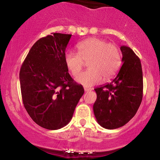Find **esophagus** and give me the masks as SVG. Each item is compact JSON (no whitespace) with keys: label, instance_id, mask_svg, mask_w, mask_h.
<instances>
[{"label":"esophagus","instance_id":"1","mask_svg":"<svg viewBox=\"0 0 160 160\" xmlns=\"http://www.w3.org/2000/svg\"><path fill=\"white\" fill-rule=\"evenodd\" d=\"M92 89L90 88H87V87H84V91L85 92H89V91H91Z\"/></svg>","mask_w":160,"mask_h":160}]
</instances>
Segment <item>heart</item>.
Masks as SVG:
<instances>
[{
    "label": "heart",
    "instance_id": "1",
    "mask_svg": "<svg viewBox=\"0 0 160 160\" xmlns=\"http://www.w3.org/2000/svg\"><path fill=\"white\" fill-rule=\"evenodd\" d=\"M78 54L68 52L65 56L67 68L73 76L82 70L87 62L88 70L76 78L78 84L92 87L102 80L114 76L121 67V54L117 46L103 39L89 38L77 44Z\"/></svg>",
    "mask_w": 160,
    "mask_h": 160
}]
</instances>
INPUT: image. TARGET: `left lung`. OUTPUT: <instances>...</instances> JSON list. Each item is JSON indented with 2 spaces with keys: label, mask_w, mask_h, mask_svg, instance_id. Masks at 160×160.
<instances>
[{
  "label": "left lung",
  "mask_w": 160,
  "mask_h": 160,
  "mask_svg": "<svg viewBox=\"0 0 160 160\" xmlns=\"http://www.w3.org/2000/svg\"><path fill=\"white\" fill-rule=\"evenodd\" d=\"M123 62L108 84L95 89L94 114L102 128L113 130L126 124L136 113L143 98L141 60L130 47H120Z\"/></svg>",
  "instance_id": "obj_1"
}]
</instances>
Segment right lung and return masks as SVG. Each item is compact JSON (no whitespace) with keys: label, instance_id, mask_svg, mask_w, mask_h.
Instances as JSON below:
<instances>
[{"label":"right lung","instance_id":"add662e5","mask_svg":"<svg viewBox=\"0 0 160 160\" xmlns=\"http://www.w3.org/2000/svg\"><path fill=\"white\" fill-rule=\"evenodd\" d=\"M71 36L54 32L39 39L19 71L24 106L31 119L47 130H58L68 124L84 92L65 63Z\"/></svg>","mask_w":160,"mask_h":160}]
</instances>
